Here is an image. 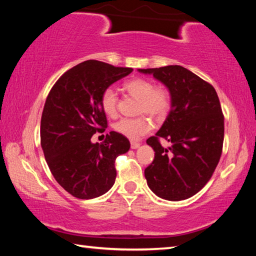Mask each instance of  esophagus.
<instances>
[{"label":"esophagus","instance_id":"34e87169","mask_svg":"<svg viewBox=\"0 0 256 256\" xmlns=\"http://www.w3.org/2000/svg\"><path fill=\"white\" fill-rule=\"evenodd\" d=\"M138 146H140V142L131 141V148H132V149H138Z\"/></svg>","mask_w":256,"mask_h":256}]
</instances>
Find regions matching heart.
Returning <instances> with one entry per match:
<instances>
[{
	"instance_id": "heart-1",
	"label": "heart",
	"mask_w": 256,
	"mask_h": 256,
	"mask_svg": "<svg viewBox=\"0 0 256 256\" xmlns=\"http://www.w3.org/2000/svg\"><path fill=\"white\" fill-rule=\"evenodd\" d=\"M122 89L130 96L138 99L136 112H146L150 118L162 120L172 108V94L164 86H154V82L144 78H133L125 81ZM100 107L110 118H114L118 112V96L112 88L104 90L100 94ZM151 128V122L146 116L136 118H122L114 124L118 133L132 140L144 136Z\"/></svg>"
}]
</instances>
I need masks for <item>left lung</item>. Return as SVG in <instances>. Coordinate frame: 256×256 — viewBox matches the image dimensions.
Here are the masks:
<instances>
[{"label": "left lung", "mask_w": 256, "mask_h": 256, "mask_svg": "<svg viewBox=\"0 0 256 256\" xmlns=\"http://www.w3.org/2000/svg\"><path fill=\"white\" fill-rule=\"evenodd\" d=\"M167 86L172 108L162 126L146 140L154 159L144 170L150 190L168 201H180L203 188L222 152L224 114L214 86L180 66L138 68ZM162 138L171 146L164 148Z\"/></svg>", "instance_id": "obj_1"}]
</instances>
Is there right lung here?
I'll return each mask as SVG.
<instances>
[{"label":"right lung","instance_id":"right-lung-1","mask_svg":"<svg viewBox=\"0 0 256 256\" xmlns=\"http://www.w3.org/2000/svg\"><path fill=\"white\" fill-rule=\"evenodd\" d=\"M132 71L86 60L64 73L46 98L40 122L42 148L54 178L74 198H98L115 183V159L128 152L130 141L114 131L100 144H92V138L107 128L102 92Z\"/></svg>","mask_w":256,"mask_h":256}]
</instances>
